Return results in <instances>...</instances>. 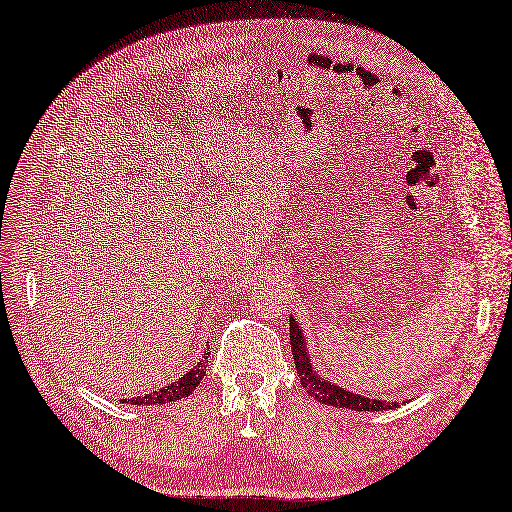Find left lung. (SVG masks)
Instances as JSON below:
<instances>
[{
	"instance_id": "obj_1",
	"label": "left lung",
	"mask_w": 512,
	"mask_h": 512,
	"mask_svg": "<svg viewBox=\"0 0 512 512\" xmlns=\"http://www.w3.org/2000/svg\"><path fill=\"white\" fill-rule=\"evenodd\" d=\"M289 340H291V353L295 359V370H298L300 383L310 393V398H315L321 404L336 406V408H351V410H387V408H398V402H387V400H370L366 395H359L353 391H346L334 383L325 381L323 376L317 374L312 368L310 357L306 353V338L300 329L298 321L293 317L289 319Z\"/></svg>"
}]
</instances>
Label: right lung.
I'll return each mask as SVG.
<instances>
[{
    "mask_svg": "<svg viewBox=\"0 0 512 512\" xmlns=\"http://www.w3.org/2000/svg\"><path fill=\"white\" fill-rule=\"evenodd\" d=\"M208 355L204 351L202 359L197 361V364L183 376H178L174 383L161 387L153 393H146V395H138V398H131V400H123L125 404H138V406H155V404H168V402H174V400H180V398H187V395H191V391L200 385V381L206 374V366H208Z\"/></svg>",
    "mask_w": 512,
    "mask_h": 512,
    "instance_id": "1",
    "label": "right lung"
}]
</instances>
